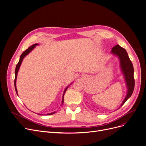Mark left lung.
<instances>
[{
	"label": "left lung",
	"mask_w": 146,
	"mask_h": 146,
	"mask_svg": "<svg viewBox=\"0 0 146 146\" xmlns=\"http://www.w3.org/2000/svg\"><path fill=\"white\" fill-rule=\"evenodd\" d=\"M111 53L116 55L119 59L120 67L123 74L125 80L127 87V94L123 101L122 102L120 108L125 103V102L130 98L133 93L135 81L134 78V68L131 60L129 59L128 53L125 48L117 44L114 46L111 50Z\"/></svg>",
	"instance_id": "left-lung-1"
}]
</instances>
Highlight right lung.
Listing matches in <instances>:
<instances>
[{
    "instance_id": "obj_1",
    "label": "right lung",
    "mask_w": 146,
    "mask_h": 146,
    "mask_svg": "<svg viewBox=\"0 0 146 146\" xmlns=\"http://www.w3.org/2000/svg\"><path fill=\"white\" fill-rule=\"evenodd\" d=\"M38 45V44L37 43H36V44H33V46H30V47H29V48H27V49L26 50H25L22 54H21V56H20V58H19V62H18V63L17 64V66H16V68H15V81H14V85H15V91H16V93H17V95H18V93H17V87H16V81H17V74H18V71H19V68H20V66H21V63H22V62H23V59L27 56V55L29 54L32 50H33V48L35 47L36 46H37ZM69 86V85L68 86H67L66 87V88L65 89V90H64V94H63V96H62V103H61V105H63V103H64V94H65V92H66V91L67 90V89H68V87ZM54 113H56V111H55V112H52V113H47V114H46V115H52V114H54ZM38 115H45V114H40V113H38Z\"/></svg>"
}]
</instances>
